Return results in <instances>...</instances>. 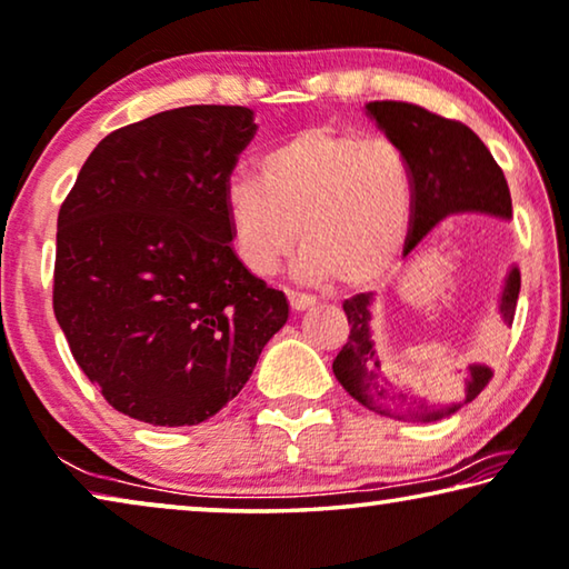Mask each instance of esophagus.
I'll return each instance as SVG.
<instances>
[{"mask_svg":"<svg viewBox=\"0 0 569 569\" xmlns=\"http://www.w3.org/2000/svg\"><path fill=\"white\" fill-rule=\"evenodd\" d=\"M286 296H288V303H291V309L293 311H307V309H311L313 301L311 296H307V293H296V291H286Z\"/></svg>","mask_w":569,"mask_h":569,"instance_id":"1","label":"esophagus"}]
</instances>
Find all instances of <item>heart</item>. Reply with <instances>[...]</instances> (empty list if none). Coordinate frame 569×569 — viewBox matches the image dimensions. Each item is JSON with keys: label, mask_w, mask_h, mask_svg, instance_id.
I'll return each instance as SVG.
<instances>
[{"label": "heart", "mask_w": 569, "mask_h": 569, "mask_svg": "<svg viewBox=\"0 0 569 569\" xmlns=\"http://www.w3.org/2000/svg\"><path fill=\"white\" fill-rule=\"evenodd\" d=\"M224 214L250 273H270L301 240L303 276L366 288L396 266L409 237L413 171L391 140L311 124L262 158L260 178L227 181Z\"/></svg>", "instance_id": "obj_1"}]
</instances>
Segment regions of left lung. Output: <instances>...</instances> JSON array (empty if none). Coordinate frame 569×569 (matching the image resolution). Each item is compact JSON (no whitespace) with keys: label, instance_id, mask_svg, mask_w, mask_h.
<instances>
[{"label":"left lung","instance_id":"left-lung-1","mask_svg":"<svg viewBox=\"0 0 569 569\" xmlns=\"http://www.w3.org/2000/svg\"><path fill=\"white\" fill-rule=\"evenodd\" d=\"M366 109L388 140L406 152L413 171V217L403 256H409L423 234L447 214L486 211L511 217V191L501 166L468 124L447 120L411 101H370ZM519 291L521 276L513 268L501 299V313L508 327L513 325ZM370 293H358L342 303L350 337L332 362L339 383L366 409L403 421H435L460 409V403H470L490 383L493 368L486 362H472L460 386L452 388L455 403L449 406H429L398 388L380 370L376 345L370 339Z\"/></svg>","mask_w":569,"mask_h":569}]
</instances>
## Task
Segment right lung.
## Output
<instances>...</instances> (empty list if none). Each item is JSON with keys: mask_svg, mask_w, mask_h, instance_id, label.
I'll use <instances>...</instances> for the list:
<instances>
[{"mask_svg": "<svg viewBox=\"0 0 569 569\" xmlns=\"http://www.w3.org/2000/svg\"><path fill=\"white\" fill-rule=\"evenodd\" d=\"M248 107L193 104L120 127L58 211L53 311L73 360L124 417L193 427L248 383L288 319L234 256L224 186Z\"/></svg>", "mask_w": 569, "mask_h": 569, "instance_id": "obj_1", "label": "right lung"}]
</instances>
